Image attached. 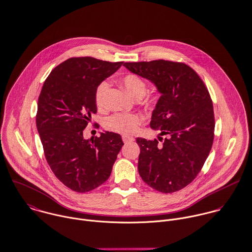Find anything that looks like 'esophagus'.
I'll return each mask as SVG.
<instances>
[{"instance_id": "obj_1", "label": "esophagus", "mask_w": 252, "mask_h": 252, "mask_svg": "<svg viewBox=\"0 0 252 252\" xmlns=\"http://www.w3.org/2000/svg\"><path fill=\"white\" fill-rule=\"evenodd\" d=\"M122 140H123V142L126 144V143H131V142H133V141H134V138L128 137V136H123V137H122Z\"/></svg>"}]
</instances>
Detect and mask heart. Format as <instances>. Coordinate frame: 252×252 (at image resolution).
Returning a JSON list of instances; mask_svg holds the SVG:
<instances>
[{
    "instance_id": "heart-1",
    "label": "heart",
    "mask_w": 252,
    "mask_h": 252,
    "mask_svg": "<svg viewBox=\"0 0 252 252\" xmlns=\"http://www.w3.org/2000/svg\"><path fill=\"white\" fill-rule=\"evenodd\" d=\"M121 83L125 90L134 98L143 99L144 103L147 105H154L158 101V95L156 94H146L148 90L147 82L138 74L128 73L124 75L121 79ZM109 83L107 81H101L97 85L94 93V99L97 107H105V96ZM144 122V117L140 114L133 113H115L104 122V127L116 133L124 135H132L136 133L139 126Z\"/></svg>"
}]
</instances>
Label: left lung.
Returning <instances> with one entry per match:
<instances>
[{
  "mask_svg": "<svg viewBox=\"0 0 252 252\" xmlns=\"http://www.w3.org/2000/svg\"><path fill=\"white\" fill-rule=\"evenodd\" d=\"M123 65L161 93L150 125L167 137L137 138L140 176L156 190L178 191L194 180L212 148L215 119L209 92L184 63L158 60Z\"/></svg>",
  "mask_w": 252,
  "mask_h": 252,
  "instance_id": "left-lung-1",
  "label": "left lung"
}]
</instances>
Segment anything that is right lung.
Returning <instances> with one entry per match:
<instances>
[{
    "label": "right lung",
    "instance_id": "right-lung-1",
    "mask_svg": "<svg viewBox=\"0 0 252 252\" xmlns=\"http://www.w3.org/2000/svg\"><path fill=\"white\" fill-rule=\"evenodd\" d=\"M122 63L70 58L52 70L41 90L36 126L45 158L56 177L74 191L87 192L103 184L124 145L112 132L91 140L83 137L91 115L96 113L97 85Z\"/></svg>",
    "mask_w": 252,
    "mask_h": 252
}]
</instances>
